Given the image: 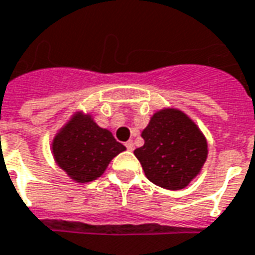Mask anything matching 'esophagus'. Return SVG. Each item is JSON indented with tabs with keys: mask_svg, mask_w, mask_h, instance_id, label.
<instances>
[{
	"mask_svg": "<svg viewBox=\"0 0 255 255\" xmlns=\"http://www.w3.org/2000/svg\"><path fill=\"white\" fill-rule=\"evenodd\" d=\"M126 147H127L128 150H133V149H135V146H133L132 140H128V142H126Z\"/></svg>",
	"mask_w": 255,
	"mask_h": 255,
	"instance_id": "1",
	"label": "esophagus"
}]
</instances>
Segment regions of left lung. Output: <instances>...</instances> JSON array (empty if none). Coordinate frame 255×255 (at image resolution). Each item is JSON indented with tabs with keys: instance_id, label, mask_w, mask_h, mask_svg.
<instances>
[{
	"instance_id": "obj_1",
	"label": "left lung",
	"mask_w": 255,
	"mask_h": 255,
	"mask_svg": "<svg viewBox=\"0 0 255 255\" xmlns=\"http://www.w3.org/2000/svg\"><path fill=\"white\" fill-rule=\"evenodd\" d=\"M143 146L133 150L145 175L164 189L188 186L207 158V142L195 123L177 109L154 113L142 131Z\"/></svg>"
}]
</instances>
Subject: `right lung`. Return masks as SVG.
Returning <instances> with one entry per match:
<instances>
[{
  "instance_id": "1",
  "label": "right lung",
  "mask_w": 255,
  "mask_h": 255,
  "mask_svg": "<svg viewBox=\"0 0 255 255\" xmlns=\"http://www.w3.org/2000/svg\"><path fill=\"white\" fill-rule=\"evenodd\" d=\"M126 146L110 131L98 127L90 115L78 113L62 128L52 142L53 157L60 168L77 182H90L103 171Z\"/></svg>"
}]
</instances>
